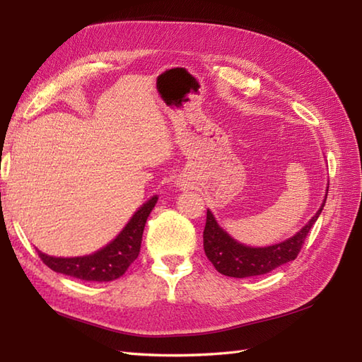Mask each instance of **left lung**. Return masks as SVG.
I'll list each match as a JSON object with an SVG mask.
<instances>
[{
  "mask_svg": "<svg viewBox=\"0 0 362 362\" xmlns=\"http://www.w3.org/2000/svg\"><path fill=\"white\" fill-rule=\"evenodd\" d=\"M325 201L327 194L319 211L294 236H291L289 240L283 243L267 245V247H250V245L238 243L218 224L213 213L209 210L206 211V222L204 228L205 255L219 274L235 276V279H245V276L271 272L275 267L297 258L306 235L310 233L314 222L317 221L319 214L324 210Z\"/></svg>",
  "mask_w": 362,
  "mask_h": 362,
  "instance_id": "left-lung-1",
  "label": "left lung"
}]
</instances>
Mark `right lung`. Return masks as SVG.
<instances>
[{"label": "right lung", "mask_w": 362, "mask_h": 362, "mask_svg": "<svg viewBox=\"0 0 362 362\" xmlns=\"http://www.w3.org/2000/svg\"><path fill=\"white\" fill-rule=\"evenodd\" d=\"M157 201L158 197L153 196L148 202L143 204L130 218L126 227L121 230V233L105 247L91 253V255L57 258L45 255L43 252L37 250L38 257L54 272L70 275L74 279L86 281L117 280L127 271L140 253L144 224Z\"/></svg>", "instance_id": "obj_1"}]
</instances>
